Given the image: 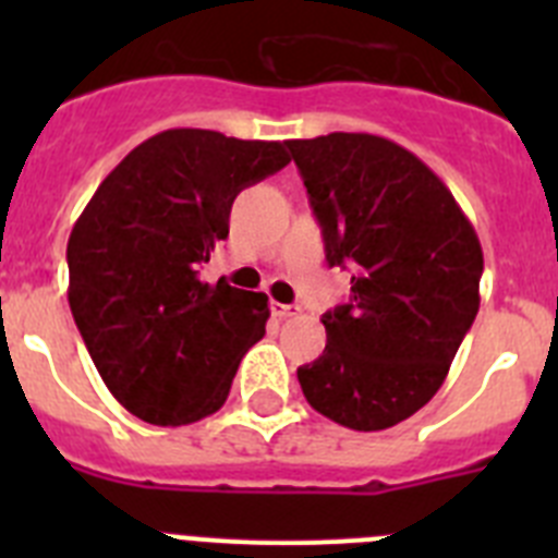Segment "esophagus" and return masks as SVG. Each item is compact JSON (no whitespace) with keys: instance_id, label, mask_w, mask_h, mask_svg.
Here are the masks:
<instances>
[{"instance_id":"esophagus-1","label":"esophagus","mask_w":558,"mask_h":558,"mask_svg":"<svg viewBox=\"0 0 558 558\" xmlns=\"http://www.w3.org/2000/svg\"><path fill=\"white\" fill-rule=\"evenodd\" d=\"M270 313H274V318H279V322H288V318H295V315H302V307H299V304L270 302Z\"/></svg>"}]
</instances>
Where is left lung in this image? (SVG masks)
<instances>
[{"instance_id": "1", "label": "left lung", "mask_w": 558, "mask_h": 558, "mask_svg": "<svg viewBox=\"0 0 558 558\" xmlns=\"http://www.w3.org/2000/svg\"><path fill=\"white\" fill-rule=\"evenodd\" d=\"M329 265L352 295L324 313L327 349L299 368L310 405L349 430H386L425 408L481 307L483 251L436 172L374 133L290 140Z\"/></svg>"}]
</instances>
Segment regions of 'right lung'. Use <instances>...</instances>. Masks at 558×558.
<instances>
[{
  "instance_id": "1",
  "label": "right lung",
  "mask_w": 558,
  "mask_h": 558,
  "mask_svg": "<svg viewBox=\"0 0 558 558\" xmlns=\"http://www.w3.org/2000/svg\"><path fill=\"white\" fill-rule=\"evenodd\" d=\"M290 161L282 142L170 128L106 175L66 245L69 307L113 399L179 427L220 411L265 335L268 295L204 282L240 190Z\"/></svg>"
}]
</instances>
